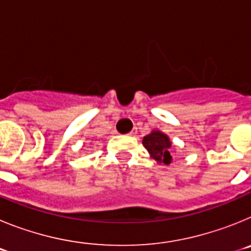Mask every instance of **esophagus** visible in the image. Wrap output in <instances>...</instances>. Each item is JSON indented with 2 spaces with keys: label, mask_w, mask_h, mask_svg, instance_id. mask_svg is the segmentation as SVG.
I'll return each instance as SVG.
<instances>
[{
  "label": "esophagus",
  "mask_w": 251,
  "mask_h": 251,
  "mask_svg": "<svg viewBox=\"0 0 251 251\" xmlns=\"http://www.w3.org/2000/svg\"><path fill=\"white\" fill-rule=\"evenodd\" d=\"M136 134H137V128H133L132 132L129 133V136H136Z\"/></svg>",
  "instance_id": "esophagus-1"
}]
</instances>
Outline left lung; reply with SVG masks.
<instances>
[{
  "mask_svg": "<svg viewBox=\"0 0 251 251\" xmlns=\"http://www.w3.org/2000/svg\"><path fill=\"white\" fill-rule=\"evenodd\" d=\"M142 143L148 151L151 157L157 161V163L170 165L172 161V156L170 154V148L172 143L167 134L161 130H152L143 138Z\"/></svg>",
  "mask_w": 251,
  "mask_h": 251,
  "instance_id": "left-lung-1",
  "label": "left lung"
}]
</instances>
